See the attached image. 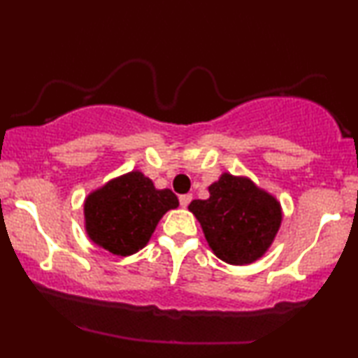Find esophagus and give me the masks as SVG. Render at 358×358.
I'll return each mask as SVG.
<instances>
[{"label":"esophagus","mask_w":358,"mask_h":358,"mask_svg":"<svg viewBox=\"0 0 358 358\" xmlns=\"http://www.w3.org/2000/svg\"><path fill=\"white\" fill-rule=\"evenodd\" d=\"M190 200H192V195H190V194L179 195V203H180V207H187V205L190 203Z\"/></svg>","instance_id":"esophagus-1"}]
</instances>
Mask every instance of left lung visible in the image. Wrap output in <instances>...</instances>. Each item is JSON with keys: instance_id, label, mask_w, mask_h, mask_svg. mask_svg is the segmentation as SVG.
<instances>
[{"instance_id": "obj_1", "label": "left lung", "mask_w": 358, "mask_h": 358, "mask_svg": "<svg viewBox=\"0 0 358 358\" xmlns=\"http://www.w3.org/2000/svg\"><path fill=\"white\" fill-rule=\"evenodd\" d=\"M208 192L210 199L192 200L189 210L217 257L233 266L261 257L280 227V203L249 179L231 174H223Z\"/></svg>"}]
</instances>
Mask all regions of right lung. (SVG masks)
I'll return each mask as SVG.
<instances>
[{"mask_svg":"<svg viewBox=\"0 0 358 358\" xmlns=\"http://www.w3.org/2000/svg\"><path fill=\"white\" fill-rule=\"evenodd\" d=\"M179 200L169 189L158 190L138 171L110 180L86 199V231L115 256L145 248L161 217Z\"/></svg>","mask_w":358,"mask_h":358,"instance_id":"right-lung-1","label":"right lung"}]
</instances>
